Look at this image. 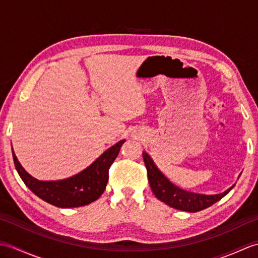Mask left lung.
<instances>
[{
  "label": "left lung",
  "instance_id": "left-lung-1",
  "mask_svg": "<svg viewBox=\"0 0 258 258\" xmlns=\"http://www.w3.org/2000/svg\"><path fill=\"white\" fill-rule=\"evenodd\" d=\"M143 160L147 169V177H149V183L153 193L161 202L165 203V204L175 208V210L189 213L203 211L223 199L234 187L233 185L232 187H229L224 193L215 195L191 193V191L184 190L169 182L160 169L156 167L150 155L145 152L143 153Z\"/></svg>",
  "mask_w": 258,
  "mask_h": 258
}]
</instances>
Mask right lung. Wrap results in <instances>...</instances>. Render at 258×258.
I'll use <instances>...</instances> for the list:
<instances>
[{"label":"right lung","mask_w":258,"mask_h":258,"mask_svg":"<svg viewBox=\"0 0 258 258\" xmlns=\"http://www.w3.org/2000/svg\"><path fill=\"white\" fill-rule=\"evenodd\" d=\"M125 140L109 147L103 154L79 174L59 180H38L22 167L12 149L13 161L16 171L24 184L33 193L61 208L80 207L96 201L106 188L108 169L117 157Z\"/></svg>","instance_id":"1"}]
</instances>
